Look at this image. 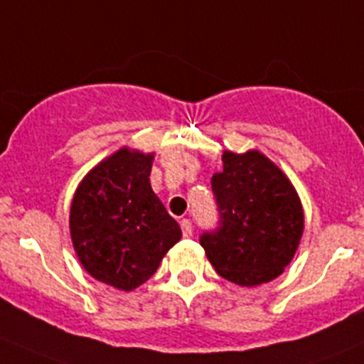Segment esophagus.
I'll use <instances>...</instances> for the list:
<instances>
[{
    "instance_id": "esophagus-1",
    "label": "esophagus",
    "mask_w": 364,
    "mask_h": 364,
    "mask_svg": "<svg viewBox=\"0 0 364 364\" xmlns=\"http://www.w3.org/2000/svg\"><path fill=\"white\" fill-rule=\"evenodd\" d=\"M180 228H182V234H184V237H191L193 236V225L189 220H182L180 221Z\"/></svg>"
}]
</instances>
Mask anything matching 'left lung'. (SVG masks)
<instances>
[{
    "mask_svg": "<svg viewBox=\"0 0 364 364\" xmlns=\"http://www.w3.org/2000/svg\"><path fill=\"white\" fill-rule=\"evenodd\" d=\"M210 178L220 227L200 245L223 279L254 288L277 279L295 257L304 234V209L291 180L259 150L221 155Z\"/></svg>",
    "mask_w": 364,
    "mask_h": 364,
    "instance_id": "left-lung-1",
    "label": "left lung"
}]
</instances>
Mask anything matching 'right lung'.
<instances>
[{"label":"right lung","instance_id":"right-lung-1","mask_svg":"<svg viewBox=\"0 0 364 364\" xmlns=\"http://www.w3.org/2000/svg\"><path fill=\"white\" fill-rule=\"evenodd\" d=\"M154 154L123 146L76 188L69 232L76 257L100 282L132 291L146 282L182 237L150 184Z\"/></svg>","mask_w":364,"mask_h":364}]
</instances>
